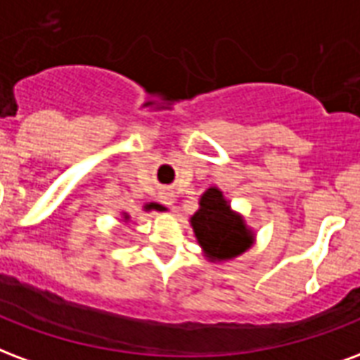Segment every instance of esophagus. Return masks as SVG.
Masks as SVG:
<instances>
[{"label": "esophagus", "mask_w": 360, "mask_h": 360, "mask_svg": "<svg viewBox=\"0 0 360 360\" xmlns=\"http://www.w3.org/2000/svg\"><path fill=\"white\" fill-rule=\"evenodd\" d=\"M159 201H161L162 205H172V198H170L169 193H161V195H159Z\"/></svg>", "instance_id": "obj_1"}]
</instances>
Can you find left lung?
<instances>
[{
  "label": "left lung",
  "instance_id": "8db88e82",
  "mask_svg": "<svg viewBox=\"0 0 360 360\" xmlns=\"http://www.w3.org/2000/svg\"><path fill=\"white\" fill-rule=\"evenodd\" d=\"M190 222L203 253L212 263L236 259L245 253L255 240L241 214L230 209L219 188H209L201 195L199 209Z\"/></svg>",
  "mask_w": 360,
  "mask_h": 360
}]
</instances>
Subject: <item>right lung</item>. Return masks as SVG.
<instances>
[{
  "mask_svg": "<svg viewBox=\"0 0 360 360\" xmlns=\"http://www.w3.org/2000/svg\"><path fill=\"white\" fill-rule=\"evenodd\" d=\"M151 209H155V211H165V207L157 205V203H149V205H146V211H151ZM124 219H128V214H124Z\"/></svg>",
  "mask_w": 360,
  "mask_h": 360,
  "instance_id": "right-lung-1",
  "label": "right lung"
}]
</instances>
